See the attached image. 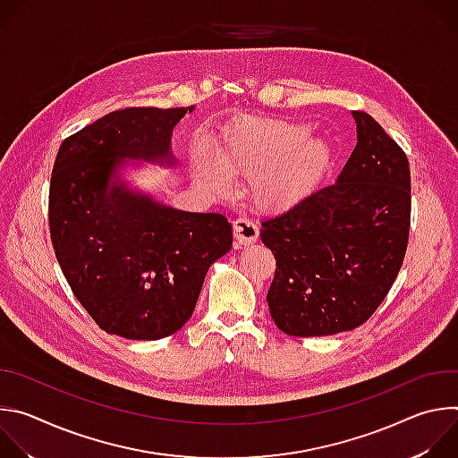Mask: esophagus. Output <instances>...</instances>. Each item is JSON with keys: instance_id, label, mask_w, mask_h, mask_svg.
<instances>
[{"instance_id": "esophagus-1", "label": "esophagus", "mask_w": 458, "mask_h": 458, "mask_svg": "<svg viewBox=\"0 0 458 458\" xmlns=\"http://www.w3.org/2000/svg\"><path fill=\"white\" fill-rule=\"evenodd\" d=\"M233 237L237 246L251 244L259 237V226L248 217H239L233 221Z\"/></svg>"}]
</instances>
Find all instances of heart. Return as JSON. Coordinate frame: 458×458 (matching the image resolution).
<instances>
[{
  "label": "heart",
  "mask_w": 458,
  "mask_h": 458,
  "mask_svg": "<svg viewBox=\"0 0 458 458\" xmlns=\"http://www.w3.org/2000/svg\"><path fill=\"white\" fill-rule=\"evenodd\" d=\"M332 159L330 141L310 138L306 124L244 117L228 128L217 163L199 161L198 175L216 191L244 179L259 205L292 207L317 186Z\"/></svg>",
  "instance_id": "1"
}]
</instances>
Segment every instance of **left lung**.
Segmentation results:
<instances>
[{
	"label": "left lung",
	"mask_w": 458,
	"mask_h": 458,
	"mask_svg": "<svg viewBox=\"0 0 458 458\" xmlns=\"http://www.w3.org/2000/svg\"><path fill=\"white\" fill-rule=\"evenodd\" d=\"M337 181L260 221L276 255L267 301L277 328L322 337L364 324L395 283L408 248L411 177L404 150L366 112Z\"/></svg>",
	"instance_id": "obj_1"
}]
</instances>
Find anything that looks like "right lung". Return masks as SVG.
<instances>
[{
  "label": "right lung",
  "mask_w": 458,
  "mask_h": 458,
  "mask_svg": "<svg viewBox=\"0 0 458 458\" xmlns=\"http://www.w3.org/2000/svg\"><path fill=\"white\" fill-rule=\"evenodd\" d=\"M186 108L110 112L64 140L48 193L55 259L101 330L157 341L181 330L212 263L232 248L221 214L165 207L117 178L123 159L174 165V126Z\"/></svg>",
  "instance_id": "obj_1"
}]
</instances>
